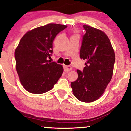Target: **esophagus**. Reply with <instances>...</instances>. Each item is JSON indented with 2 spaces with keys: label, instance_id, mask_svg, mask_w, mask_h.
<instances>
[{
  "label": "esophagus",
  "instance_id": "1",
  "mask_svg": "<svg viewBox=\"0 0 131 131\" xmlns=\"http://www.w3.org/2000/svg\"><path fill=\"white\" fill-rule=\"evenodd\" d=\"M72 69V67L70 66H64V70L65 72H68Z\"/></svg>",
  "mask_w": 131,
  "mask_h": 131
}]
</instances>
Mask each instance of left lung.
Segmentation results:
<instances>
[{
  "instance_id": "left-lung-1",
  "label": "left lung",
  "mask_w": 131,
  "mask_h": 131,
  "mask_svg": "<svg viewBox=\"0 0 131 131\" xmlns=\"http://www.w3.org/2000/svg\"><path fill=\"white\" fill-rule=\"evenodd\" d=\"M80 58L86 60L83 71L71 86L75 96L84 102L97 100L104 93L112 78L115 54L107 35L96 28L83 25Z\"/></svg>"
}]
</instances>
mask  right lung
<instances>
[{
    "label": "right lung",
    "instance_id": "1",
    "mask_svg": "<svg viewBox=\"0 0 131 131\" xmlns=\"http://www.w3.org/2000/svg\"><path fill=\"white\" fill-rule=\"evenodd\" d=\"M67 27L50 23L26 33L15 49L16 70L24 88L30 93L41 94L53 89L63 68L47 60L53 53L56 36Z\"/></svg>",
    "mask_w": 131,
    "mask_h": 131
}]
</instances>
